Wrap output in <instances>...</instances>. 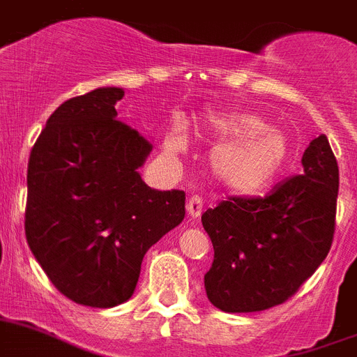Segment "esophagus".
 Listing matches in <instances>:
<instances>
[{
    "mask_svg": "<svg viewBox=\"0 0 357 357\" xmlns=\"http://www.w3.org/2000/svg\"><path fill=\"white\" fill-rule=\"evenodd\" d=\"M202 208H204V202L199 195H193V197L188 200V204H185L188 215H190L191 218H199V216L202 215Z\"/></svg>",
    "mask_w": 357,
    "mask_h": 357,
    "instance_id": "obj_1",
    "label": "esophagus"
}]
</instances>
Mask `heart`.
I'll list each match as a JSON object with an SVG mask.
<instances>
[{
  "label": "heart",
  "mask_w": 357,
  "mask_h": 357,
  "mask_svg": "<svg viewBox=\"0 0 357 357\" xmlns=\"http://www.w3.org/2000/svg\"><path fill=\"white\" fill-rule=\"evenodd\" d=\"M200 128L222 141L213 148L209 166L218 184L234 193L257 195L269 188L291 157L287 135L257 114L209 109L200 117ZM184 141V124L175 121L166 137L167 149L178 151Z\"/></svg>",
  "instance_id": "heart-1"
}]
</instances>
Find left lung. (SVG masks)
Returning a JSON list of instances; mask_svg holds the SVG:
<instances>
[{
  "label": "left lung",
  "mask_w": 357,
  "mask_h": 357,
  "mask_svg": "<svg viewBox=\"0 0 357 357\" xmlns=\"http://www.w3.org/2000/svg\"><path fill=\"white\" fill-rule=\"evenodd\" d=\"M301 164V175L264 199L231 197L202 215L215 249L204 287L216 309L258 312L280 305L331 251L340 169L327 137L310 142Z\"/></svg>",
  "instance_id": "left-lung-1"
}]
</instances>
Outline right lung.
I'll return each instance as SVG.
<instances>
[{"instance_id":"add662e5","label":"right lung","mask_w":357,"mask_h":357,"mask_svg":"<svg viewBox=\"0 0 357 357\" xmlns=\"http://www.w3.org/2000/svg\"><path fill=\"white\" fill-rule=\"evenodd\" d=\"M123 88L65 100L30 151L25 234L39 266L79 305L130 300L153 243L181 224L185 193L151 190L137 172L153 144L117 121Z\"/></svg>"}]
</instances>
